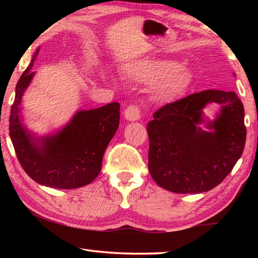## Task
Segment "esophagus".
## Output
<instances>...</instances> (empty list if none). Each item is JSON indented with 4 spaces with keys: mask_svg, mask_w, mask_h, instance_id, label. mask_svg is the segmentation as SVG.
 <instances>
[{
    "mask_svg": "<svg viewBox=\"0 0 258 258\" xmlns=\"http://www.w3.org/2000/svg\"><path fill=\"white\" fill-rule=\"evenodd\" d=\"M124 117L126 120L128 121H137L141 118V113H140V109L137 106H128L125 109Z\"/></svg>",
    "mask_w": 258,
    "mask_h": 258,
    "instance_id": "1",
    "label": "esophagus"
}]
</instances>
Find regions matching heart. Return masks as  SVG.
<instances>
[{
  "label": "heart",
  "mask_w": 258,
  "mask_h": 258,
  "mask_svg": "<svg viewBox=\"0 0 258 258\" xmlns=\"http://www.w3.org/2000/svg\"><path fill=\"white\" fill-rule=\"evenodd\" d=\"M124 71L132 82L151 85L154 97L164 102L174 101L182 97L194 81L189 68L169 59L132 60L125 64Z\"/></svg>",
  "instance_id": "obj_1"
}]
</instances>
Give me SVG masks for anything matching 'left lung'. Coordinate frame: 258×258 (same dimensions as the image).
I'll return each instance as SVG.
<instances>
[{
    "label": "left lung",
    "mask_w": 258,
    "mask_h": 258,
    "mask_svg": "<svg viewBox=\"0 0 258 258\" xmlns=\"http://www.w3.org/2000/svg\"><path fill=\"white\" fill-rule=\"evenodd\" d=\"M212 103L220 108L209 120L203 109ZM147 131L157 184L175 194H202L220 184L242 155L243 104L233 91H202L157 110Z\"/></svg>",
    "instance_id": "left-lung-1"
}]
</instances>
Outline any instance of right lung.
I'll use <instances>...</instances> for the list:
<instances>
[{"mask_svg":"<svg viewBox=\"0 0 258 258\" xmlns=\"http://www.w3.org/2000/svg\"><path fill=\"white\" fill-rule=\"evenodd\" d=\"M40 47L16 86L9 133L19 163L38 184L55 189H76L94 181L102 158L119 126V103L77 110L66 124L46 134L27 127L21 110L23 97L35 76L32 72Z\"/></svg>","mask_w":258,"mask_h":258,"instance_id":"add662e5","label":"right lung"}]
</instances>
